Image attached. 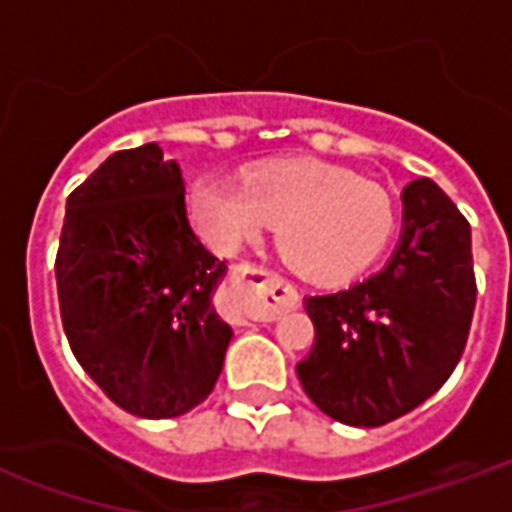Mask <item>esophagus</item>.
Masks as SVG:
<instances>
[{
	"instance_id": "esophagus-1",
	"label": "esophagus",
	"mask_w": 512,
	"mask_h": 512,
	"mask_svg": "<svg viewBox=\"0 0 512 512\" xmlns=\"http://www.w3.org/2000/svg\"><path fill=\"white\" fill-rule=\"evenodd\" d=\"M235 290H238V296L246 304L266 312H279L293 301V288H290L288 282L279 279L274 271H268L263 266L238 268Z\"/></svg>"
}]
</instances>
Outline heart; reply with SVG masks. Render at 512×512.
Here are the masks:
<instances>
[{"label": "heart", "instance_id": "1", "mask_svg": "<svg viewBox=\"0 0 512 512\" xmlns=\"http://www.w3.org/2000/svg\"><path fill=\"white\" fill-rule=\"evenodd\" d=\"M205 233L224 241H255L279 233V252L312 282H345L384 255L395 233V208L384 189L351 172L296 161L260 172L246 186L208 180L197 191Z\"/></svg>", "mask_w": 512, "mask_h": 512}]
</instances>
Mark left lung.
Instances as JSON below:
<instances>
[{
    "mask_svg": "<svg viewBox=\"0 0 512 512\" xmlns=\"http://www.w3.org/2000/svg\"><path fill=\"white\" fill-rule=\"evenodd\" d=\"M472 230L430 178L403 189V235L378 274L307 296L315 345L299 365L304 392L343 425L378 428L436 395L472 326Z\"/></svg>",
    "mask_w": 512,
    "mask_h": 512,
    "instance_id": "8db88e82",
    "label": "left lung"
}]
</instances>
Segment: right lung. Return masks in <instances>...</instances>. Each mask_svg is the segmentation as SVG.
Returning a JSON list of instances; mask_svg holds the SVG:
<instances>
[{
  "mask_svg": "<svg viewBox=\"0 0 512 512\" xmlns=\"http://www.w3.org/2000/svg\"><path fill=\"white\" fill-rule=\"evenodd\" d=\"M54 271L73 356L109 400L169 419L211 395L233 337L211 304L227 266L191 230L180 167L156 142L71 191Z\"/></svg>",
  "mask_w": 512,
  "mask_h": 512,
  "instance_id": "1",
  "label": "right lung"
}]
</instances>
